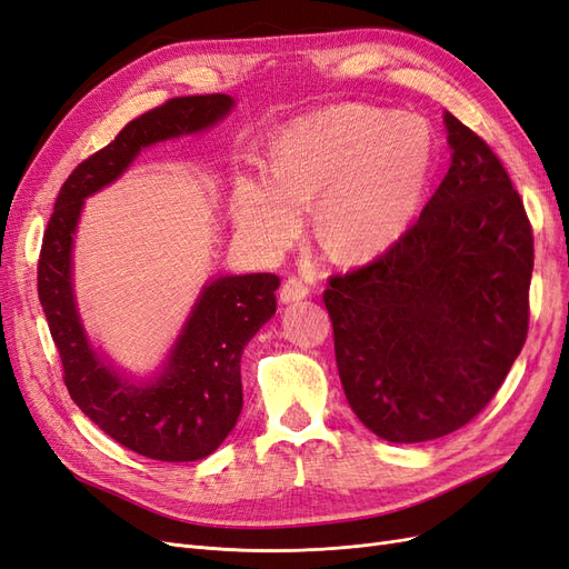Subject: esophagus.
<instances>
[{"instance_id":"1","label":"esophagus","mask_w":569,"mask_h":569,"mask_svg":"<svg viewBox=\"0 0 569 569\" xmlns=\"http://www.w3.org/2000/svg\"><path fill=\"white\" fill-rule=\"evenodd\" d=\"M308 291H311V287H308L306 280L297 278V274H291V278L282 284V291H280V299L284 303H291V301H301L308 297Z\"/></svg>"}]
</instances>
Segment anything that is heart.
I'll return each mask as SVG.
<instances>
[{
    "label": "heart",
    "mask_w": 569,
    "mask_h": 569,
    "mask_svg": "<svg viewBox=\"0 0 569 569\" xmlns=\"http://www.w3.org/2000/svg\"><path fill=\"white\" fill-rule=\"evenodd\" d=\"M435 166V134L418 116L339 107L289 126L272 144L270 170L234 180L232 218L247 242L280 251L318 201L320 244L339 261H368L416 220Z\"/></svg>",
    "instance_id": "obj_1"
}]
</instances>
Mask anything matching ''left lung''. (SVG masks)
Wrapping results in <instances>:
<instances>
[{"label":"left lung","mask_w":569,"mask_h":569,"mask_svg":"<svg viewBox=\"0 0 569 569\" xmlns=\"http://www.w3.org/2000/svg\"><path fill=\"white\" fill-rule=\"evenodd\" d=\"M451 168L416 226L372 263L332 274L339 380L351 410L391 443L439 439L501 389L529 327L533 234L503 163L443 116Z\"/></svg>","instance_id":"1"}]
</instances>
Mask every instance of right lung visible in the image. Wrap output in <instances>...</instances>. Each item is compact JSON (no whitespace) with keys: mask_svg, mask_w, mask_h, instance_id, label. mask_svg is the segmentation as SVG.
<instances>
[{"mask_svg":"<svg viewBox=\"0 0 569 569\" xmlns=\"http://www.w3.org/2000/svg\"><path fill=\"white\" fill-rule=\"evenodd\" d=\"M234 107L228 94L176 97L142 113L116 140L84 159L54 203L38 261V295L71 399L101 432L126 449L163 462L211 456L242 412L239 360L249 339L274 316L272 272L211 280L189 313L166 368L149 382H130L84 335L71 280L73 234L82 203L111 184L144 147L216 126Z\"/></svg>","mask_w":569,"mask_h":569,"instance_id":"right-lung-1","label":"right lung"}]
</instances>
